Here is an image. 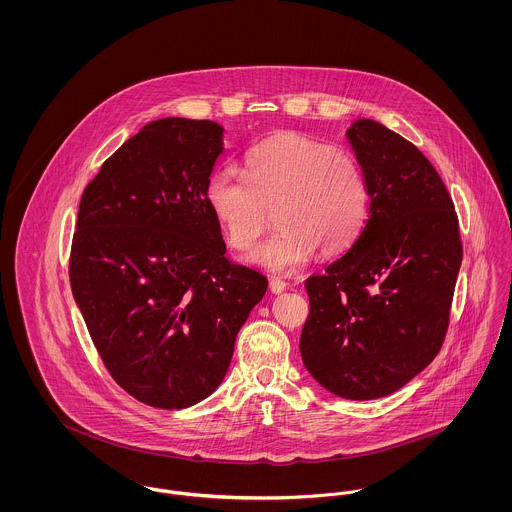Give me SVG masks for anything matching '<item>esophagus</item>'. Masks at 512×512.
<instances>
[{
  "label": "esophagus",
  "mask_w": 512,
  "mask_h": 512,
  "mask_svg": "<svg viewBox=\"0 0 512 512\" xmlns=\"http://www.w3.org/2000/svg\"><path fill=\"white\" fill-rule=\"evenodd\" d=\"M286 282L282 280V278H271V282H269V288H271V292L273 294H280V292H284L286 290Z\"/></svg>",
  "instance_id": "34e87169"
}]
</instances>
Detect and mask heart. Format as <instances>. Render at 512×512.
<instances>
[{
    "label": "heart",
    "mask_w": 512,
    "mask_h": 512,
    "mask_svg": "<svg viewBox=\"0 0 512 512\" xmlns=\"http://www.w3.org/2000/svg\"><path fill=\"white\" fill-rule=\"evenodd\" d=\"M206 202L237 251L257 247L273 222L280 232L261 245L253 261L269 271H292L315 249L339 255L362 232L370 191L353 154L300 134H278L245 158V177L216 171Z\"/></svg>",
    "instance_id": "heart-1"
}]
</instances>
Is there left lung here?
Masks as SVG:
<instances>
[{"label":"left lung","instance_id":"left-lung-1","mask_svg":"<svg viewBox=\"0 0 512 512\" xmlns=\"http://www.w3.org/2000/svg\"><path fill=\"white\" fill-rule=\"evenodd\" d=\"M347 136L370 210L347 253L306 280L300 353L325 390L362 401L394 394L433 362L464 249L450 193L417 146L370 118Z\"/></svg>","mask_w":512,"mask_h":512}]
</instances>
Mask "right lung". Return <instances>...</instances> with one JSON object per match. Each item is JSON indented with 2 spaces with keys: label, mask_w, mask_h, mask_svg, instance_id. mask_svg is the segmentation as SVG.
Masks as SVG:
<instances>
[{
  "label": "right lung",
  "mask_w": 512,
  "mask_h": 512,
  "mask_svg": "<svg viewBox=\"0 0 512 512\" xmlns=\"http://www.w3.org/2000/svg\"><path fill=\"white\" fill-rule=\"evenodd\" d=\"M212 120L161 118L101 165L79 202L70 284L105 368L159 409L224 380L267 278L226 257L206 183L224 152Z\"/></svg>",
  "instance_id": "obj_1"
}]
</instances>
